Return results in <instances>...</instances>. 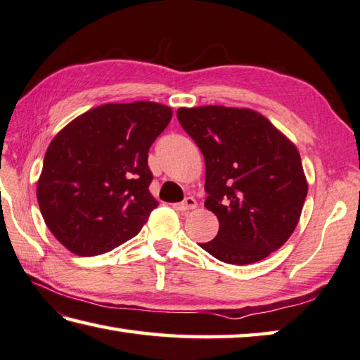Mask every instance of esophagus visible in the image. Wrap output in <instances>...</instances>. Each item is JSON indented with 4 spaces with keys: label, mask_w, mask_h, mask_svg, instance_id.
<instances>
[{
    "label": "esophagus",
    "mask_w": 360,
    "mask_h": 360,
    "mask_svg": "<svg viewBox=\"0 0 360 360\" xmlns=\"http://www.w3.org/2000/svg\"><path fill=\"white\" fill-rule=\"evenodd\" d=\"M174 207L181 212L192 211V209L197 207V200H195L193 197H187L184 201H181V202H178V205H174Z\"/></svg>",
    "instance_id": "1"
}]
</instances>
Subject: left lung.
I'll return each instance as SVG.
<instances>
[{
	"label": "left lung",
	"instance_id": "8db88e82",
	"mask_svg": "<svg viewBox=\"0 0 360 360\" xmlns=\"http://www.w3.org/2000/svg\"><path fill=\"white\" fill-rule=\"evenodd\" d=\"M178 120L205 158V206L219 233L200 244L228 264H252L282 247L309 191L297 148L250 108H179Z\"/></svg>",
	"mask_w": 360,
	"mask_h": 360
}]
</instances>
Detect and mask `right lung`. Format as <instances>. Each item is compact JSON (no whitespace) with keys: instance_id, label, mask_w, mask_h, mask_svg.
<instances>
[{"instance_id":"right-lung-1","label":"right lung","mask_w":360,"mask_h":360,"mask_svg":"<svg viewBox=\"0 0 360 360\" xmlns=\"http://www.w3.org/2000/svg\"><path fill=\"white\" fill-rule=\"evenodd\" d=\"M173 112L158 102L105 103L75 117L45 153L37 202L49 230L78 257L107 253L140 233L159 202L148 151Z\"/></svg>"}]
</instances>
